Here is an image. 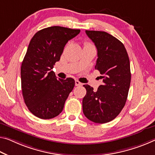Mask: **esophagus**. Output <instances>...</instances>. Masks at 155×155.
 I'll return each instance as SVG.
<instances>
[{
	"instance_id": "obj_1",
	"label": "esophagus",
	"mask_w": 155,
	"mask_h": 155,
	"mask_svg": "<svg viewBox=\"0 0 155 155\" xmlns=\"http://www.w3.org/2000/svg\"><path fill=\"white\" fill-rule=\"evenodd\" d=\"M75 85L76 86H81V85H82V83L76 80L75 81Z\"/></svg>"
}]
</instances>
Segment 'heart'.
Wrapping results in <instances>:
<instances>
[{
	"mask_svg": "<svg viewBox=\"0 0 155 155\" xmlns=\"http://www.w3.org/2000/svg\"><path fill=\"white\" fill-rule=\"evenodd\" d=\"M85 45H90V43H86V44H85Z\"/></svg>",
	"mask_w": 155,
	"mask_h": 155,
	"instance_id": "b5f03b06",
	"label": "heart"
}]
</instances>
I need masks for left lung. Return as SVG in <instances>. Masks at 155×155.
Here are the masks:
<instances>
[{
  "label": "left lung",
  "instance_id": "8db88e82",
  "mask_svg": "<svg viewBox=\"0 0 155 155\" xmlns=\"http://www.w3.org/2000/svg\"><path fill=\"white\" fill-rule=\"evenodd\" d=\"M85 33L97 49L95 69L104 83L96 92L89 85H83L86 94L83 112L91 121L105 124L114 119L126 104L131 81L130 60L124 44L111 34L90 30Z\"/></svg>",
  "mask_w": 155,
  "mask_h": 155
}]
</instances>
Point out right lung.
<instances>
[{"label": "right lung", "instance_id": "obj_1", "mask_svg": "<svg viewBox=\"0 0 155 155\" xmlns=\"http://www.w3.org/2000/svg\"><path fill=\"white\" fill-rule=\"evenodd\" d=\"M79 32L80 29L53 26L37 31L31 39L21 77L24 101L34 116L50 119L62 112L75 81L72 78L57 79L51 69L66 43Z\"/></svg>", "mask_w": 155, "mask_h": 155}]
</instances>
